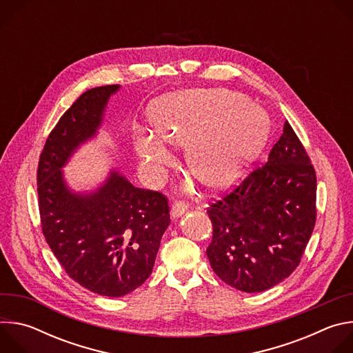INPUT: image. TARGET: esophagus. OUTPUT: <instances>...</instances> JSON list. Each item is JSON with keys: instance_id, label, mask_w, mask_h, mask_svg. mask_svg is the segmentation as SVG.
<instances>
[{"instance_id": "obj_1", "label": "esophagus", "mask_w": 353, "mask_h": 353, "mask_svg": "<svg viewBox=\"0 0 353 353\" xmlns=\"http://www.w3.org/2000/svg\"><path fill=\"white\" fill-rule=\"evenodd\" d=\"M187 211V204L184 201H176V203L172 205V216L176 219L181 216Z\"/></svg>"}]
</instances>
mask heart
Segmentation results:
<instances>
[{"mask_svg":"<svg viewBox=\"0 0 353 353\" xmlns=\"http://www.w3.org/2000/svg\"><path fill=\"white\" fill-rule=\"evenodd\" d=\"M146 120L154 135H132L143 170L158 177L169 165L170 155L161 140L185 146L188 172L210 190H221L241 176L270 135L268 116L244 94L223 88L159 97L148 106Z\"/></svg>","mask_w":353,"mask_h":353,"instance_id":"obj_1","label":"heart"}]
</instances>
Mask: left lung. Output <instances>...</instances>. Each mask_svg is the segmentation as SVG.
Returning a JSON list of instances; mask_svg holds the SVG:
<instances>
[{
  "label": "left lung",
  "mask_w": 353,
  "mask_h": 353,
  "mask_svg": "<svg viewBox=\"0 0 353 353\" xmlns=\"http://www.w3.org/2000/svg\"><path fill=\"white\" fill-rule=\"evenodd\" d=\"M317 179L286 121L268 162L207 210L214 272L241 292L267 290L300 264L316 225Z\"/></svg>",
  "instance_id": "obj_1"
}]
</instances>
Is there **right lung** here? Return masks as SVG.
<instances>
[{
	"label": "right lung",
	"mask_w": 353,
	"mask_h": 353,
	"mask_svg": "<svg viewBox=\"0 0 353 353\" xmlns=\"http://www.w3.org/2000/svg\"><path fill=\"white\" fill-rule=\"evenodd\" d=\"M120 85L82 93L50 132L37 168L41 230L68 276L88 290L120 297L152 274L170 223L168 198L134 187L117 170L92 192H74L61 170L93 138Z\"/></svg>",
	"instance_id": "add662e5"
}]
</instances>
